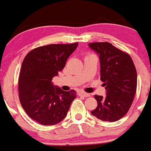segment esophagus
<instances>
[{
	"label": "esophagus",
	"mask_w": 151,
	"mask_h": 151,
	"mask_svg": "<svg viewBox=\"0 0 151 151\" xmlns=\"http://www.w3.org/2000/svg\"><path fill=\"white\" fill-rule=\"evenodd\" d=\"M79 95H80V96H83L85 97V98L90 97V94H88V93H86V92H84V91H80V92L79 93Z\"/></svg>",
	"instance_id": "esophagus-1"
}]
</instances>
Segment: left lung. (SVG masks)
Here are the masks:
<instances>
[{
	"label": "left lung",
	"mask_w": 151,
	"mask_h": 151,
	"mask_svg": "<svg viewBox=\"0 0 151 151\" xmlns=\"http://www.w3.org/2000/svg\"><path fill=\"white\" fill-rule=\"evenodd\" d=\"M88 46L99 55L101 80L106 90L105 98L95 95L98 106L91 113L104 122H116L133 104L137 87L136 67L128 53L109 42H93Z\"/></svg>",
	"instance_id": "1"
}]
</instances>
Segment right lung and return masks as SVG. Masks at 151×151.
Here are the masks:
<instances>
[{
  "instance_id": "right-lung-1",
  "label": "right lung",
  "mask_w": 151,
  "mask_h": 151,
  "mask_svg": "<svg viewBox=\"0 0 151 151\" xmlns=\"http://www.w3.org/2000/svg\"><path fill=\"white\" fill-rule=\"evenodd\" d=\"M77 45L78 42L42 46L24 59L18 78L19 100L28 116L40 124L62 122L77 97L74 90L65 91L54 86L52 79L64 68Z\"/></svg>"
}]
</instances>
